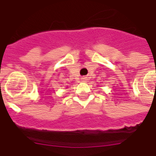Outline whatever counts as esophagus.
I'll list each match as a JSON object with an SVG mask.
<instances>
[{"label": "esophagus", "instance_id": "34e87169", "mask_svg": "<svg viewBox=\"0 0 156 156\" xmlns=\"http://www.w3.org/2000/svg\"><path fill=\"white\" fill-rule=\"evenodd\" d=\"M82 80H83V82H86L87 81V78L83 77V78H82Z\"/></svg>", "mask_w": 156, "mask_h": 156}]
</instances>
